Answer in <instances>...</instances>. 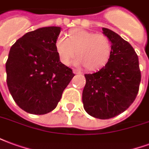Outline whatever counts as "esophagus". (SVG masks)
<instances>
[{
  "label": "esophagus",
  "instance_id": "34e87169",
  "mask_svg": "<svg viewBox=\"0 0 149 149\" xmlns=\"http://www.w3.org/2000/svg\"><path fill=\"white\" fill-rule=\"evenodd\" d=\"M73 73H75V74H81L82 72L78 69H73Z\"/></svg>",
  "mask_w": 149,
  "mask_h": 149
}]
</instances>
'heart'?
<instances>
[{
  "label": "heart",
  "instance_id": "heart-1",
  "mask_svg": "<svg viewBox=\"0 0 149 149\" xmlns=\"http://www.w3.org/2000/svg\"><path fill=\"white\" fill-rule=\"evenodd\" d=\"M55 49L62 64L68 65L77 52L79 57L75 61L76 65H84L89 71H97L109 61L112 43L104 34L75 29L69 32L68 38L63 35L56 37Z\"/></svg>",
  "mask_w": 149,
  "mask_h": 149
}]
</instances>
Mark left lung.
<instances>
[{"label": "left lung", "mask_w": 149, "mask_h": 149, "mask_svg": "<svg viewBox=\"0 0 149 149\" xmlns=\"http://www.w3.org/2000/svg\"><path fill=\"white\" fill-rule=\"evenodd\" d=\"M102 30L112 43L111 55L99 71L84 74L82 101L88 114L106 120L125 112L133 103L141 74L138 56L131 45L109 29Z\"/></svg>", "instance_id": "obj_1"}]
</instances>
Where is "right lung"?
I'll return each instance as SVG.
<instances>
[{
    "label": "right lung",
    "instance_id": "obj_1",
    "mask_svg": "<svg viewBox=\"0 0 149 149\" xmlns=\"http://www.w3.org/2000/svg\"><path fill=\"white\" fill-rule=\"evenodd\" d=\"M61 29L51 26L29 32L10 49L5 65L7 85L16 104L29 113L52 111L75 76L56 52Z\"/></svg>",
    "mask_w": 149,
    "mask_h": 149
}]
</instances>
